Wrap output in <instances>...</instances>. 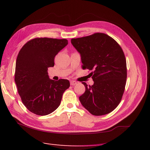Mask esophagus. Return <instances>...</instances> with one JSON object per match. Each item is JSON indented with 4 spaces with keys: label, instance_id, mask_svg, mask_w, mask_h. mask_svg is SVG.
<instances>
[{
    "label": "esophagus",
    "instance_id": "esophagus-1",
    "mask_svg": "<svg viewBox=\"0 0 150 150\" xmlns=\"http://www.w3.org/2000/svg\"><path fill=\"white\" fill-rule=\"evenodd\" d=\"M70 83H71V85H72V86H73V85H75L77 84V82L75 81H71Z\"/></svg>",
    "mask_w": 150,
    "mask_h": 150
}]
</instances>
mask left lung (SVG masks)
<instances>
[{"instance_id":"8db88e82","label":"left lung","mask_w":150,"mask_h":150,"mask_svg":"<svg viewBox=\"0 0 150 150\" xmlns=\"http://www.w3.org/2000/svg\"><path fill=\"white\" fill-rule=\"evenodd\" d=\"M71 43L80 54L83 69L93 71L92 86L82 83L85 91L79 97L81 105L93 115L109 113L118 105L126 86L123 50L113 39L102 33L72 39Z\"/></svg>"}]
</instances>
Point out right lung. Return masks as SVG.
I'll return each instance as SVG.
<instances>
[{
    "instance_id": "right-lung-1",
    "label": "right lung",
    "mask_w": 150,
    "mask_h": 150,
    "mask_svg": "<svg viewBox=\"0 0 150 150\" xmlns=\"http://www.w3.org/2000/svg\"><path fill=\"white\" fill-rule=\"evenodd\" d=\"M68 45L65 39L35 38L19 51L15 65V82L24 106L38 115L50 114L59 106L68 79H50L48 68L54 66V57Z\"/></svg>"
}]
</instances>
